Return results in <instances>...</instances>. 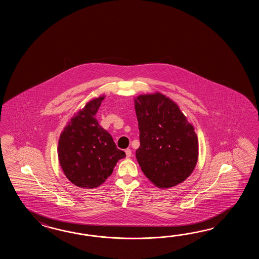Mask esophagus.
<instances>
[{
  "mask_svg": "<svg viewBox=\"0 0 259 259\" xmlns=\"http://www.w3.org/2000/svg\"><path fill=\"white\" fill-rule=\"evenodd\" d=\"M125 153H126V156H127V157H131V156H132V152L131 149H126V150H125Z\"/></svg>",
  "mask_w": 259,
  "mask_h": 259,
  "instance_id": "34e87169",
  "label": "esophagus"
}]
</instances>
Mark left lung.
<instances>
[{"label":"left lung","instance_id":"8db88e82","mask_svg":"<svg viewBox=\"0 0 259 259\" xmlns=\"http://www.w3.org/2000/svg\"><path fill=\"white\" fill-rule=\"evenodd\" d=\"M140 132L136 158L155 186L170 188L192 174L198 158V141L193 126L178 105L161 94L135 99Z\"/></svg>","mask_w":259,"mask_h":259}]
</instances>
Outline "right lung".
Masks as SVG:
<instances>
[{
    "instance_id": "right-lung-1",
    "label": "right lung",
    "mask_w": 259,
    "mask_h": 259,
    "mask_svg": "<svg viewBox=\"0 0 259 259\" xmlns=\"http://www.w3.org/2000/svg\"><path fill=\"white\" fill-rule=\"evenodd\" d=\"M104 98L89 102L61 133L59 162L66 178L77 187H98L112 174L116 162L126 157L95 118Z\"/></svg>"
}]
</instances>
